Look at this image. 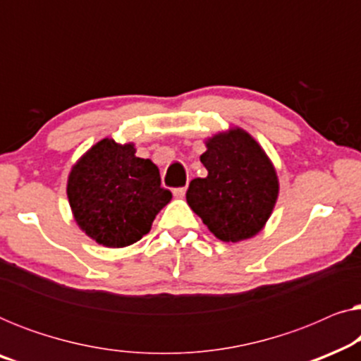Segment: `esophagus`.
<instances>
[{
	"mask_svg": "<svg viewBox=\"0 0 361 361\" xmlns=\"http://www.w3.org/2000/svg\"><path fill=\"white\" fill-rule=\"evenodd\" d=\"M185 187H177V189L172 190V194H174V197H177V199H182V197L185 195Z\"/></svg>",
	"mask_w": 361,
	"mask_h": 361,
	"instance_id": "obj_1",
	"label": "esophagus"
}]
</instances>
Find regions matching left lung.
<instances>
[{
    "label": "left lung",
    "mask_w": 361,
    "mask_h": 361,
    "mask_svg": "<svg viewBox=\"0 0 361 361\" xmlns=\"http://www.w3.org/2000/svg\"><path fill=\"white\" fill-rule=\"evenodd\" d=\"M200 162L207 177L190 180L187 204L212 233L226 243L253 238L264 228L279 195L273 161L240 126L205 140Z\"/></svg>",
    "instance_id": "left-lung-1"
}]
</instances>
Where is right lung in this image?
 <instances>
[{
	"label": "right lung",
	"instance_id": "obj_1",
	"mask_svg": "<svg viewBox=\"0 0 361 361\" xmlns=\"http://www.w3.org/2000/svg\"><path fill=\"white\" fill-rule=\"evenodd\" d=\"M67 199L88 238L106 248H125L149 233L172 194L161 187L154 162L136 156L135 142L105 137L72 166Z\"/></svg>",
	"mask_w": 361,
	"mask_h": 361
}]
</instances>
